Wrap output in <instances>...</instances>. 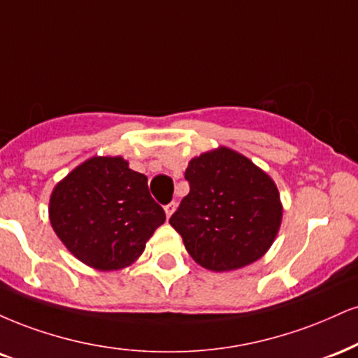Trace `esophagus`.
<instances>
[{"instance_id": "1", "label": "esophagus", "mask_w": 358, "mask_h": 358, "mask_svg": "<svg viewBox=\"0 0 358 358\" xmlns=\"http://www.w3.org/2000/svg\"><path fill=\"white\" fill-rule=\"evenodd\" d=\"M175 208H176V203H175V201H170V203L165 205V213H166V218H170L171 215H173Z\"/></svg>"}]
</instances>
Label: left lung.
<instances>
[{
    "mask_svg": "<svg viewBox=\"0 0 358 358\" xmlns=\"http://www.w3.org/2000/svg\"><path fill=\"white\" fill-rule=\"evenodd\" d=\"M190 193L171 215L198 265L230 272L260 260L277 238L283 205L275 182L245 155L218 146L188 163Z\"/></svg>",
    "mask_w": 358,
    "mask_h": 358,
    "instance_id": "1",
    "label": "left lung"
}]
</instances>
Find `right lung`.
I'll return each instance as SVG.
<instances>
[{
  "label": "right lung",
  "instance_id": "right-lung-1",
  "mask_svg": "<svg viewBox=\"0 0 358 358\" xmlns=\"http://www.w3.org/2000/svg\"><path fill=\"white\" fill-rule=\"evenodd\" d=\"M48 215L71 255L101 272L135 264L165 222L148 178L123 157H92L73 168L51 192Z\"/></svg>",
  "mask_w": 358,
  "mask_h": 358
}]
</instances>
